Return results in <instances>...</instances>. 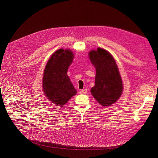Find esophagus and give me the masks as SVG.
I'll return each mask as SVG.
<instances>
[{
  "label": "esophagus",
  "instance_id": "1",
  "mask_svg": "<svg viewBox=\"0 0 158 158\" xmlns=\"http://www.w3.org/2000/svg\"><path fill=\"white\" fill-rule=\"evenodd\" d=\"M81 92L82 94H86L87 93V89H82L81 90Z\"/></svg>",
  "mask_w": 158,
  "mask_h": 158
}]
</instances>
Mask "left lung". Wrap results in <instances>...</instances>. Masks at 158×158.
Here are the masks:
<instances>
[{
    "mask_svg": "<svg viewBox=\"0 0 158 158\" xmlns=\"http://www.w3.org/2000/svg\"><path fill=\"white\" fill-rule=\"evenodd\" d=\"M89 57L96 69L95 86L91 93L101 105L110 106L117 101L123 92L117 64L111 54L101 48L91 51Z\"/></svg>",
    "mask_w": 158,
    "mask_h": 158,
    "instance_id": "left-lung-1",
    "label": "left lung"
}]
</instances>
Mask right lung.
<instances>
[{"instance_id":"obj_1","label":"right lung","mask_w":158,"mask_h":158,"mask_svg":"<svg viewBox=\"0 0 158 158\" xmlns=\"http://www.w3.org/2000/svg\"><path fill=\"white\" fill-rule=\"evenodd\" d=\"M73 56L70 50L60 48L52 54L45 66L43 91L48 100L57 106L62 107L77 94L67 75Z\"/></svg>"}]
</instances>
